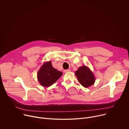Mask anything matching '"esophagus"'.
Returning a JSON list of instances; mask_svg holds the SVG:
<instances>
[{
  "label": "esophagus",
  "mask_w": 129,
  "mask_h": 129,
  "mask_svg": "<svg viewBox=\"0 0 129 129\" xmlns=\"http://www.w3.org/2000/svg\"><path fill=\"white\" fill-rule=\"evenodd\" d=\"M64 72L65 73H67V72H69L70 71V69H66V70H64Z\"/></svg>",
  "instance_id": "obj_1"
}]
</instances>
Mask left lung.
<instances>
[{"mask_svg": "<svg viewBox=\"0 0 129 129\" xmlns=\"http://www.w3.org/2000/svg\"><path fill=\"white\" fill-rule=\"evenodd\" d=\"M79 83L84 87L87 88L93 85L95 78L93 72L86 66L80 67L75 72Z\"/></svg>", "mask_w": 129, "mask_h": 129, "instance_id": "8db88e82", "label": "left lung"}]
</instances>
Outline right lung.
<instances>
[{"mask_svg": "<svg viewBox=\"0 0 129 129\" xmlns=\"http://www.w3.org/2000/svg\"><path fill=\"white\" fill-rule=\"evenodd\" d=\"M62 72L54 68L50 61L45 63L38 72V79L43 87H49L56 82L62 75Z\"/></svg>", "mask_w": 129, "mask_h": 129, "instance_id": "right-lung-1", "label": "right lung"}]
</instances>
